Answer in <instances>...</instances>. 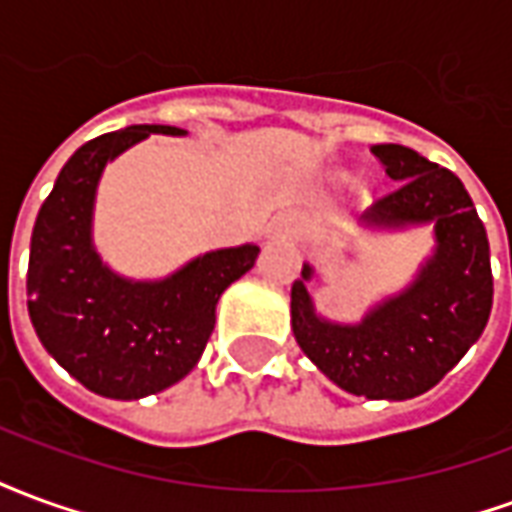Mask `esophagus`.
Segmentation results:
<instances>
[{
	"mask_svg": "<svg viewBox=\"0 0 512 512\" xmlns=\"http://www.w3.org/2000/svg\"><path fill=\"white\" fill-rule=\"evenodd\" d=\"M299 230V219L296 216H277L271 227H268V238H274V241H285V238H293Z\"/></svg>",
	"mask_w": 512,
	"mask_h": 512,
	"instance_id": "obj_1",
	"label": "esophagus"
}]
</instances>
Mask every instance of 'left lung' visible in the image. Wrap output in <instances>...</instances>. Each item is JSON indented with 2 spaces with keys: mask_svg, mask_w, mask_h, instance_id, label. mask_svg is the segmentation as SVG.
<instances>
[{
  "mask_svg": "<svg viewBox=\"0 0 512 512\" xmlns=\"http://www.w3.org/2000/svg\"><path fill=\"white\" fill-rule=\"evenodd\" d=\"M370 153L397 186L362 213L370 230L433 224L436 249L414 282L378 301L359 323L326 321L315 312L310 263L290 288L296 343L334 384L367 400H408L428 392L483 334L491 304V249L469 191L450 169L403 145Z\"/></svg>",
  "mask_w": 512,
  "mask_h": 512,
  "instance_id": "left-lung-1",
  "label": "left lung"
}]
</instances>
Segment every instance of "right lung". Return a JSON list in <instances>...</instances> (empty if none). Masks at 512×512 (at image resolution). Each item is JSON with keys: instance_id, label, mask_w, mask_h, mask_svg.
Wrapping results in <instances>:
<instances>
[{"instance_id": "1", "label": "right lung", "mask_w": 512, "mask_h": 512, "mask_svg": "<svg viewBox=\"0 0 512 512\" xmlns=\"http://www.w3.org/2000/svg\"><path fill=\"white\" fill-rule=\"evenodd\" d=\"M150 134L175 126H128L82 145L40 205L29 244L27 307L40 343L95 395L139 400L189 376L216 323L224 290L255 266L260 246L194 257L153 282L120 277L93 246L95 189L104 167Z\"/></svg>"}]
</instances>
